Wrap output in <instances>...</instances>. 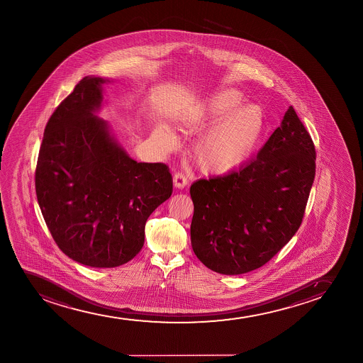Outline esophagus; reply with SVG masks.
Segmentation results:
<instances>
[{"label": "esophagus", "mask_w": 363, "mask_h": 363, "mask_svg": "<svg viewBox=\"0 0 363 363\" xmlns=\"http://www.w3.org/2000/svg\"><path fill=\"white\" fill-rule=\"evenodd\" d=\"M173 182H174L175 188L184 189L188 185V178L186 175L184 174L183 172H178L175 173L173 177Z\"/></svg>", "instance_id": "1"}]
</instances>
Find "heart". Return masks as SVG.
<instances>
[{
    "label": "heart",
    "instance_id": "1",
    "mask_svg": "<svg viewBox=\"0 0 363 363\" xmlns=\"http://www.w3.org/2000/svg\"><path fill=\"white\" fill-rule=\"evenodd\" d=\"M243 96L235 88L213 94L185 117L186 122L219 121L199 149L204 173L225 174L238 169L255 152L264 132L265 116L258 105H241Z\"/></svg>",
    "mask_w": 363,
    "mask_h": 363
}]
</instances>
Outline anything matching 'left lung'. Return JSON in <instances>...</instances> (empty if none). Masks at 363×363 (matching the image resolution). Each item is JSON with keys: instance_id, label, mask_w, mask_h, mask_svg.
I'll return each instance as SVG.
<instances>
[{"instance_id": "8db88e82", "label": "left lung", "mask_w": 363, "mask_h": 363, "mask_svg": "<svg viewBox=\"0 0 363 363\" xmlns=\"http://www.w3.org/2000/svg\"><path fill=\"white\" fill-rule=\"evenodd\" d=\"M315 160L313 139L289 106L257 159L192 184L190 233L197 258L223 275H241L275 257L303 221Z\"/></svg>"}]
</instances>
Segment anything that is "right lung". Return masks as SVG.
<instances>
[{"instance_id":"1","label":"right lung","mask_w":363,"mask_h":363,"mask_svg":"<svg viewBox=\"0 0 363 363\" xmlns=\"http://www.w3.org/2000/svg\"><path fill=\"white\" fill-rule=\"evenodd\" d=\"M108 81L86 76L58 105L35 172L52 238L69 258L92 267L133 259L144 246L147 218L173 191L167 164L130 159L94 115Z\"/></svg>"}]
</instances>
